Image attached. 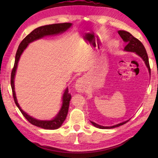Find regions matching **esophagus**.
<instances>
[{"mask_svg":"<svg viewBox=\"0 0 158 158\" xmlns=\"http://www.w3.org/2000/svg\"><path fill=\"white\" fill-rule=\"evenodd\" d=\"M83 80L81 79H79L77 80L76 83V89L78 90L79 92H81L84 90V85H83Z\"/></svg>","mask_w":158,"mask_h":158,"instance_id":"esophagus-1","label":"esophagus"}]
</instances>
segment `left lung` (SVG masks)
Wrapping results in <instances>:
<instances>
[{"mask_svg": "<svg viewBox=\"0 0 158 158\" xmlns=\"http://www.w3.org/2000/svg\"><path fill=\"white\" fill-rule=\"evenodd\" d=\"M118 34L120 35V36L121 37L123 40L127 44L126 46L125 47V50L127 51V52H136L137 54H138L140 57H141V58H142V59L144 60V62H145L147 68H148L149 73H151V68H150L148 54H147L146 53V50L145 49V47H144V46L143 45V44L141 43V41L139 40L137 38H136V37H134L132 35H131L130 33H128L127 31H118ZM128 121H129V120L123 123H121L119 124L114 125V126H109V127L102 126V125L95 123L93 121H90V123H91L95 127L100 128V129H111V128H114V127L121 126V125L125 124Z\"/></svg>", "mask_w": 158, "mask_h": 158, "instance_id": "8db88e82", "label": "left lung"}]
</instances>
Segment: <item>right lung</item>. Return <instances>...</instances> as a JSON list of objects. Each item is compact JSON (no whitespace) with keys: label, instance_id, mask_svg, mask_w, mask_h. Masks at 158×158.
I'll use <instances>...</instances> for the list:
<instances>
[{"label":"right lung","instance_id":"add662e5","mask_svg":"<svg viewBox=\"0 0 158 158\" xmlns=\"http://www.w3.org/2000/svg\"><path fill=\"white\" fill-rule=\"evenodd\" d=\"M72 23H54V24H51V25H47L40 26L35 29L31 32L30 34H28L19 44V46L18 47V49L16 53V56H15V65L13 67L12 73H11V87L12 90V95L13 98H14L15 102L16 105L17 106V107L19 109L21 114H23V116H24L27 121L31 123V124H33L35 126H37L39 127L44 128V129L47 130H56L58 129V127L61 126V125L63 124V123L65 121L67 115H68V108L69 105V101L71 99V94L69 93L68 88H67L65 93H64L63 96V106L61 108L60 111L58 114L56 116L55 118L51 121H40V120H37L34 118L29 116L26 113H25L21 107L19 105L17 102V98L15 95V85H14V79L15 76V73L17 70V67L18 65V61L19 60V58L21 56V53L23 52L26 47L28 46V44L30 42H33L34 40H36L37 39L41 38V37H44L45 35H55L58 34L60 33H63V32L65 31L67 29L70 27Z\"/></svg>","mask_w":158,"mask_h":158}]
</instances>
